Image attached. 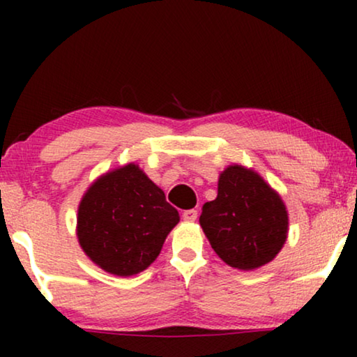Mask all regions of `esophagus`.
I'll list each match as a JSON object with an SVG mask.
<instances>
[{
	"mask_svg": "<svg viewBox=\"0 0 357 357\" xmlns=\"http://www.w3.org/2000/svg\"><path fill=\"white\" fill-rule=\"evenodd\" d=\"M182 218L185 219V221H195V219L198 218V211L197 209H187V211H183Z\"/></svg>",
	"mask_w": 357,
	"mask_h": 357,
	"instance_id": "1",
	"label": "esophagus"
}]
</instances>
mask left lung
<instances>
[{
    "label": "left lung",
    "instance_id": "8db88e82",
    "mask_svg": "<svg viewBox=\"0 0 357 357\" xmlns=\"http://www.w3.org/2000/svg\"><path fill=\"white\" fill-rule=\"evenodd\" d=\"M199 224L219 258L238 270L271 261L287 236L284 203L260 175L241 165L221 174L218 197L204 203Z\"/></svg>",
    "mask_w": 357,
    "mask_h": 357
}]
</instances>
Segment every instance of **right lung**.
Instances as JSON below:
<instances>
[{
    "label": "right lung",
    "mask_w": 357,
    "mask_h": 357,
    "mask_svg": "<svg viewBox=\"0 0 357 357\" xmlns=\"http://www.w3.org/2000/svg\"><path fill=\"white\" fill-rule=\"evenodd\" d=\"M178 219L162 190L128 164L87 190L77 209V238L102 270L131 276L158 258Z\"/></svg>",
    "instance_id": "obj_1"
}]
</instances>
